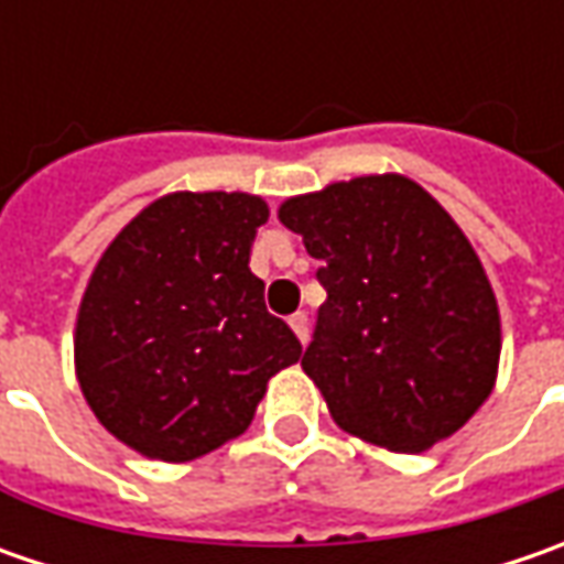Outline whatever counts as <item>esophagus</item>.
Segmentation results:
<instances>
[{
  "instance_id": "1",
  "label": "esophagus",
  "mask_w": 564,
  "mask_h": 564,
  "mask_svg": "<svg viewBox=\"0 0 564 564\" xmlns=\"http://www.w3.org/2000/svg\"><path fill=\"white\" fill-rule=\"evenodd\" d=\"M292 329H294V336L301 338V345L307 341V336H311V319H307V314L304 311H297V314H292Z\"/></svg>"
}]
</instances>
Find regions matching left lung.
<instances>
[{
	"mask_svg": "<svg viewBox=\"0 0 564 564\" xmlns=\"http://www.w3.org/2000/svg\"><path fill=\"white\" fill-rule=\"evenodd\" d=\"M326 304L301 358L341 430L423 452L484 404L499 307L462 228L421 185L367 175L282 204Z\"/></svg>",
	"mask_w": 564,
	"mask_h": 564,
	"instance_id": "left-lung-1",
	"label": "left lung"
}]
</instances>
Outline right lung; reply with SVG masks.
I'll list each match as a JSON object with an SVG mask.
<instances>
[{"mask_svg":"<svg viewBox=\"0 0 564 564\" xmlns=\"http://www.w3.org/2000/svg\"><path fill=\"white\" fill-rule=\"evenodd\" d=\"M250 194H169L102 253L77 314V382L99 423L160 462H191L248 430L301 341L263 301Z\"/></svg>","mask_w":564,"mask_h":564,"instance_id":"1","label":"right lung"}]
</instances>
